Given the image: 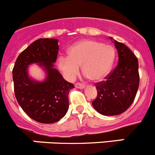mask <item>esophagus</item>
<instances>
[{"mask_svg":"<svg viewBox=\"0 0 155 155\" xmlns=\"http://www.w3.org/2000/svg\"><path fill=\"white\" fill-rule=\"evenodd\" d=\"M75 87H77V88H80V89H82L85 87V85H83V84H81V83H76V85H75Z\"/></svg>","mask_w":155,"mask_h":155,"instance_id":"34e87169","label":"esophagus"}]
</instances>
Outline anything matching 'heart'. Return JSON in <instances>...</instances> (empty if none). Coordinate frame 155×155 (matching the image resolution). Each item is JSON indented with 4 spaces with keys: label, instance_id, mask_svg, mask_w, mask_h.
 I'll use <instances>...</instances> for the list:
<instances>
[{
    "label": "heart",
    "instance_id": "b5f03b06",
    "mask_svg": "<svg viewBox=\"0 0 155 155\" xmlns=\"http://www.w3.org/2000/svg\"><path fill=\"white\" fill-rule=\"evenodd\" d=\"M68 57H60L58 66L67 78L73 79L79 72L93 82L102 80L113 65L115 50L109 44L99 41L85 40L73 45L68 51Z\"/></svg>",
    "mask_w": 155,
    "mask_h": 155
}]
</instances>
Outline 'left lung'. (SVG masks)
<instances>
[{
	"instance_id": "1",
	"label": "left lung",
	"mask_w": 155,
	"mask_h": 155,
	"mask_svg": "<svg viewBox=\"0 0 155 155\" xmlns=\"http://www.w3.org/2000/svg\"><path fill=\"white\" fill-rule=\"evenodd\" d=\"M113 40L118 50V63L107 80L95 85L97 96L92 102L100 114L108 116L125 112L134 102L140 84L139 63L135 54L124 44Z\"/></svg>"
}]
</instances>
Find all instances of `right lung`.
I'll list each match as a JSON object with an SVG mask.
<instances>
[{"label":"right lung","instance_id":"1","mask_svg":"<svg viewBox=\"0 0 155 155\" xmlns=\"http://www.w3.org/2000/svg\"><path fill=\"white\" fill-rule=\"evenodd\" d=\"M58 42L56 39L37 40L18 56L12 70L18 104L30 118L43 124L57 122L66 115L69 91L74 87L54 68L59 48ZM33 63H37L46 73L42 82L28 75V67Z\"/></svg>","mask_w":155,"mask_h":155}]
</instances>
